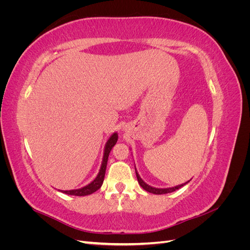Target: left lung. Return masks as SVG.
Masks as SVG:
<instances>
[{
	"mask_svg": "<svg viewBox=\"0 0 250 250\" xmlns=\"http://www.w3.org/2000/svg\"><path fill=\"white\" fill-rule=\"evenodd\" d=\"M135 174H137V178H138V181H139V184H140V186L144 188V190L145 191H147V192H149V193H152V194H156V195H161V194H167V193H171V192H174V191H176V190H178V188H180L181 187H184L185 185H187L188 181H187V183H185V184H183V185H178V186H176V187H172V188H153V187H151V186H149V185H147L145 181H144L142 178H141V176L139 175V173H138V171H137V169H135Z\"/></svg>",
	"mask_w": 250,
	"mask_h": 250,
	"instance_id": "obj_1",
	"label": "left lung"
}]
</instances>
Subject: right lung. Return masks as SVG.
<instances>
[{
    "instance_id": "obj_1",
    "label": "right lung",
    "mask_w": 250,
    "mask_h": 250,
    "mask_svg": "<svg viewBox=\"0 0 250 250\" xmlns=\"http://www.w3.org/2000/svg\"><path fill=\"white\" fill-rule=\"evenodd\" d=\"M118 141V133L115 132L110 135V138L107 140L106 144H105L104 147V153H103V160L101 164V168L99 170V173H98L97 177L92 181V183L84 186L83 188H76V190H69V191H60L64 194L67 195H74V196H86L95 193L97 190H99L101 188L104 176H105V171H106V166H107V160H108V155L110 153V151L112 147L116 145V143Z\"/></svg>"
}]
</instances>
